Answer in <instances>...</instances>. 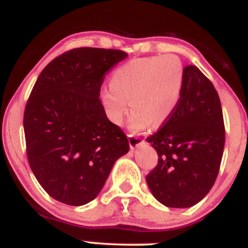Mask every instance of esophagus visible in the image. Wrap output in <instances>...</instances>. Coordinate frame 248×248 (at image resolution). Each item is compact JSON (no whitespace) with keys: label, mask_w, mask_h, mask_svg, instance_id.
I'll list each match as a JSON object with an SVG mask.
<instances>
[{"label":"esophagus","mask_w":248,"mask_h":248,"mask_svg":"<svg viewBox=\"0 0 248 248\" xmlns=\"http://www.w3.org/2000/svg\"><path fill=\"white\" fill-rule=\"evenodd\" d=\"M128 141H129V146L132 149H135V148H138L139 146H141V144L144 143V141L142 140L141 138H139V136L136 135H133V134H129V135H128Z\"/></svg>","instance_id":"esophagus-1"}]
</instances>
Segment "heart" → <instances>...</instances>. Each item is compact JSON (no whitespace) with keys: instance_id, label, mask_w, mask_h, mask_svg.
Wrapping results in <instances>:
<instances>
[{"instance_id":"obj_1","label":"heart","mask_w":248,"mask_h":248,"mask_svg":"<svg viewBox=\"0 0 248 248\" xmlns=\"http://www.w3.org/2000/svg\"><path fill=\"white\" fill-rule=\"evenodd\" d=\"M184 87V67L175 55L135 58L112 75L101 100L113 124H121L130 109V129L161 126L177 108Z\"/></svg>"}]
</instances>
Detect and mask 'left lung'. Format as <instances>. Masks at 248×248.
<instances>
[{
  "label": "left lung",
  "mask_w": 248,
  "mask_h": 248,
  "mask_svg": "<svg viewBox=\"0 0 248 248\" xmlns=\"http://www.w3.org/2000/svg\"><path fill=\"white\" fill-rule=\"evenodd\" d=\"M147 141L158 155V164L146 177L154 197L177 209L205 197L219 172L225 127L217 91L197 66L184 67L177 108Z\"/></svg>",
  "instance_id": "8db88e82"
}]
</instances>
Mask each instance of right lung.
I'll list each match as a JSON object with an SVG mask.
<instances>
[{"instance_id":"right-lung-1","label":"right lung","mask_w":248,"mask_h":248,"mask_svg":"<svg viewBox=\"0 0 248 248\" xmlns=\"http://www.w3.org/2000/svg\"><path fill=\"white\" fill-rule=\"evenodd\" d=\"M127 57L113 49L67 51L45 66L31 91L23 119L28 160L43 189L61 203L93 201L129 150L99 99L105 73Z\"/></svg>"}]
</instances>
